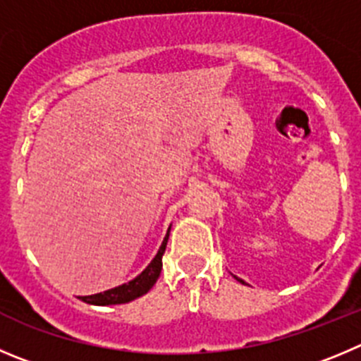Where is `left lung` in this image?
Returning a JSON list of instances; mask_svg holds the SVG:
<instances>
[{
    "label": "left lung",
    "mask_w": 361,
    "mask_h": 361,
    "mask_svg": "<svg viewBox=\"0 0 361 361\" xmlns=\"http://www.w3.org/2000/svg\"><path fill=\"white\" fill-rule=\"evenodd\" d=\"M235 278H237V276H235ZM238 279V281H240V283H244V285H245V281H242V279L240 278H237Z\"/></svg>",
    "instance_id": "1"
}]
</instances>
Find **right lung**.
<instances>
[{"label":"right lung","mask_w":361,"mask_h":361,"mask_svg":"<svg viewBox=\"0 0 361 361\" xmlns=\"http://www.w3.org/2000/svg\"><path fill=\"white\" fill-rule=\"evenodd\" d=\"M167 240H169V231L165 235L164 242H161L160 249H158L157 257L151 260V264L140 272L139 276L131 281L123 283L119 287L110 288V290L99 292V294L94 295H83L80 298L82 301L89 302V305H97V306H106V305H123V302H130L133 299L140 298V295L147 294V292L153 288V285L157 283L158 276L161 271V257H164L165 247H167Z\"/></svg>","instance_id":"1"}]
</instances>
